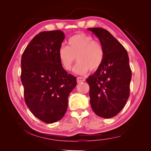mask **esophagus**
Here are the masks:
<instances>
[{
	"mask_svg": "<svg viewBox=\"0 0 151 151\" xmlns=\"http://www.w3.org/2000/svg\"><path fill=\"white\" fill-rule=\"evenodd\" d=\"M86 81V79L83 77H78L77 78V83H83V82H84Z\"/></svg>",
	"mask_w": 151,
	"mask_h": 151,
	"instance_id": "obj_1",
	"label": "esophagus"
}]
</instances>
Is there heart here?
<instances>
[{
  "label": "heart",
  "instance_id": "obj_1",
  "mask_svg": "<svg viewBox=\"0 0 151 151\" xmlns=\"http://www.w3.org/2000/svg\"><path fill=\"white\" fill-rule=\"evenodd\" d=\"M104 57L102 44L85 33L73 35L68 40L67 46H62L58 50V59L67 71L71 70L77 58L78 62L73 70L80 75L86 74L89 70L92 72L98 70Z\"/></svg>",
  "mask_w": 151,
  "mask_h": 151
}]
</instances>
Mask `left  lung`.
Listing matches in <instances>:
<instances>
[{
	"instance_id": "1",
	"label": "left lung",
	"mask_w": 151,
	"mask_h": 151,
	"mask_svg": "<svg viewBox=\"0 0 151 151\" xmlns=\"http://www.w3.org/2000/svg\"><path fill=\"white\" fill-rule=\"evenodd\" d=\"M88 29L99 38L104 51L101 66L86 79L91 106L98 116L110 118L120 112L129 98L132 71L129 55L108 31L101 28Z\"/></svg>"
}]
</instances>
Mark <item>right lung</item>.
Here are the masks:
<instances>
[{
    "label": "right lung",
    "instance_id": "add662e5",
    "mask_svg": "<svg viewBox=\"0 0 151 151\" xmlns=\"http://www.w3.org/2000/svg\"><path fill=\"white\" fill-rule=\"evenodd\" d=\"M65 38L62 31L41 32L31 41L21 57V79L25 103L38 119L52 123L62 119L76 77L63 69L58 50Z\"/></svg>",
    "mask_w": 151,
    "mask_h": 151
}]
</instances>
